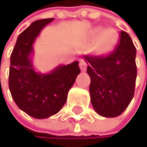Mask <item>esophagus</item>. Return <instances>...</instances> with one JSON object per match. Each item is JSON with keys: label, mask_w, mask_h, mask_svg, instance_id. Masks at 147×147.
<instances>
[{"label": "esophagus", "mask_w": 147, "mask_h": 147, "mask_svg": "<svg viewBox=\"0 0 147 147\" xmlns=\"http://www.w3.org/2000/svg\"><path fill=\"white\" fill-rule=\"evenodd\" d=\"M79 65H80V68H81V70L83 71V72H85V71L86 70V61L84 59H81L80 60V62H79Z\"/></svg>", "instance_id": "obj_1"}]
</instances>
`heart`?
<instances>
[{"mask_svg": "<svg viewBox=\"0 0 147 147\" xmlns=\"http://www.w3.org/2000/svg\"><path fill=\"white\" fill-rule=\"evenodd\" d=\"M88 39L92 43L96 41L94 48L96 54L108 55L117 46L119 33L114 27H107L103 29L101 26H98L90 32Z\"/></svg>", "mask_w": 147, "mask_h": 147, "instance_id": "b5f03b06", "label": "heart"}]
</instances>
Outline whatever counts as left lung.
<instances>
[{
	"label": "left lung",
	"mask_w": 147,
	"mask_h": 147,
	"mask_svg": "<svg viewBox=\"0 0 147 147\" xmlns=\"http://www.w3.org/2000/svg\"><path fill=\"white\" fill-rule=\"evenodd\" d=\"M115 49L105 56H85L91 104L101 116L113 118L123 112L134 95L137 68L136 49L124 31Z\"/></svg>",
	"instance_id": "8db88e82"
}]
</instances>
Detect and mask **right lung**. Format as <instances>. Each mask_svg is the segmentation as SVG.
<instances>
[{"instance_id":"1","label":"right lung","mask_w":147,"mask_h":147,"mask_svg":"<svg viewBox=\"0 0 147 147\" xmlns=\"http://www.w3.org/2000/svg\"><path fill=\"white\" fill-rule=\"evenodd\" d=\"M53 18L35 21L18 36L11 54L9 89L18 108L36 119L58 113L80 74L79 62L60 65L51 73H36L31 62L33 43L42 28Z\"/></svg>"}]
</instances>
